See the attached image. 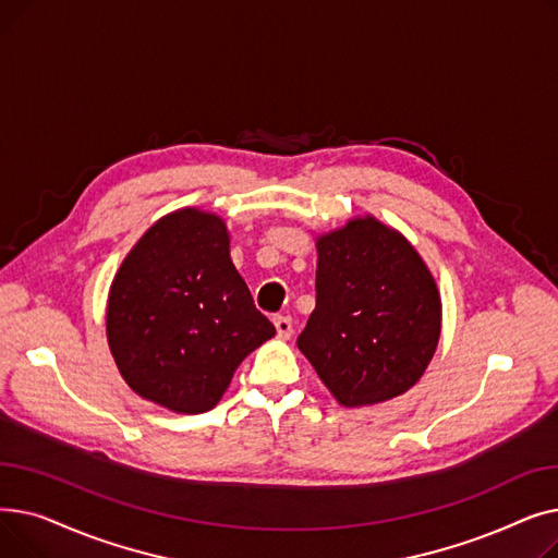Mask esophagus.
<instances>
[{"label":"esophagus","mask_w":558,"mask_h":558,"mask_svg":"<svg viewBox=\"0 0 558 558\" xmlns=\"http://www.w3.org/2000/svg\"><path fill=\"white\" fill-rule=\"evenodd\" d=\"M274 324H276V330H278V337H282V339H287L289 335H291V316H284V314H278L276 318H274Z\"/></svg>","instance_id":"obj_1"}]
</instances>
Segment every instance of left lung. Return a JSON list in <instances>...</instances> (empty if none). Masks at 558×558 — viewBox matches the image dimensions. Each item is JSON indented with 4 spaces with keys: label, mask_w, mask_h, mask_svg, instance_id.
Masks as SVG:
<instances>
[{
    "label": "left lung",
    "mask_w": 558,
    "mask_h": 558,
    "mask_svg": "<svg viewBox=\"0 0 558 558\" xmlns=\"http://www.w3.org/2000/svg\"><path fill=\"white\" fill-rule=\"evenodd\" d=\"M316 307L299 348L345 407L385 402L425 373L441 332L432 274L373 217L316 242Z\"/></svg>",
    "instance_id": "8db88e82"
}]
</instances>
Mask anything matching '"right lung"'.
Here are the masks:
<instances>
[{
	"instance_id": "right-lung-1",
	"label": "right lung",
	"mask_w": 558,
	"mask_h": 558,
	"mask_svg": "<svg viewBox=\"0 0 558 558\" xmlns=\"http://www.w3.org/2000/svg\"><path fill=\"white\" fill-rule=\"evenodd\" d=\"M106 326L126 385L181 414L213 409L234 368L276 335L232 267L223 221L190 208L151 226L122 262Z\"/></svg>"
}]
</instances>
